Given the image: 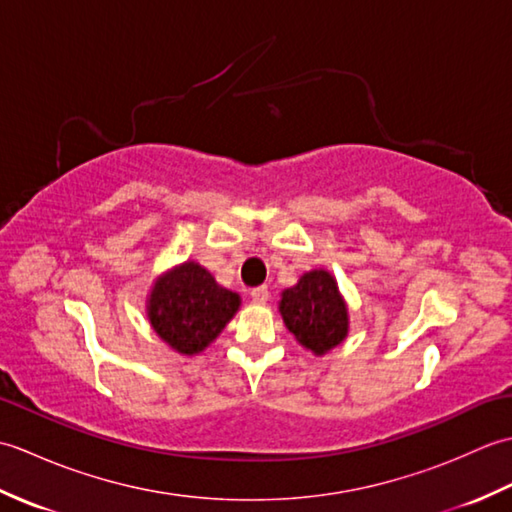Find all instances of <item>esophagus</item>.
I'll list each match as a JSON object with an SVG mask.
<instances>
[{
  "mask_svg": "<svg viewBox=\"0 0 512 512\" xmlns=\"http://www.w3.org/2000/svg\"><path fill=\"white\" fill-rule=\"evenodd\" d=\"M268 297H270V292H268L266 286H259V288L250 290V299H253V303H259V306H262V303H266Z\"/></svg>",
  "mask_w": 512,
  "mask_h": 512,
  "instance_id": "34e87169",
  "label": "esophagus"
}]
</instances>
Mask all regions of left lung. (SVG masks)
<instances>
[{"label":"left lung","instance_id":"8db88e82","mask_svg":"<svg viewBox=\"0 0 512 512\" xmlns=\"http://www.w3.org/2000/svg\"><path fill=\"white\" fill-rule=\"evenodd\" d=\"M279 312L295 339L317 356L341 345L350 330L336 279L323 268L301 275L295 286L281 292Z\"/></svg>","mask_w":512,"mask_h":512}]
</instances>
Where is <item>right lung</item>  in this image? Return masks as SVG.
Wrapping results in <instances>:
<instances>
[{
	"mask_svg": "<svg viewBox=\"0 0 512 512\" xmlns=\"http://www.w3.org/2000/svg\"><path fill=\"white\" fill-rule=\"evenodd\" d=\"M237 292L222 288L209 270L184 262L160 275L147 297L151 328L171 350L200 354L217 339L237 312Z\"/></svg>",
	"mask_w": 512,
	"mask_h": 512,
	"instance_id": "obj_1",
	"label": "right lung"
}]
</instances>
